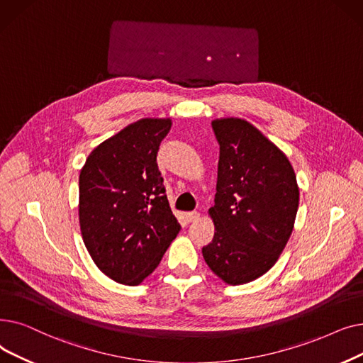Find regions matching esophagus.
<instances>
[{
	"instance_id": "obj_1",
	"label": "esophagus",
	"mask_w": 363,
	"mask_h": 363,
	"mask_svg": "<svg viewBox=\"0 0 363 363\" xmlns=\"http://www.w3.org/2000/svg\"><path fill=\"white\" fill-rule=\"evenodd\" d=\"M184 218H186V221H187V223H194V221H196V220L199 218V214H198L196 211L186 213V214H184Z\"/></svg>"
}]
</instances>
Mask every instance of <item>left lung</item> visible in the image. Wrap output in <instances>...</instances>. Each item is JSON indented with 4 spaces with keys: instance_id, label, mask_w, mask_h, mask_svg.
<instances>
[{
    "instance_id": "1",
    "label": "left lung",
    "mask_w": 363,
    "mask_h": 363,
    "mask_svg": "<svg viewBox=\"0 0 363 363\" xmlns=\"http://www.w3.org/2000/svg\"><path fill=\"white\" fill-rule=\"evenodd\" d=\"M220 145L214 238L205 263L228 285H244L273 267L294 229L300 189L286 155L242 118H217Z\"/></svg>"
}]
</instances>
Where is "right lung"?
I'll return each mask as SVG.
<instances>
[{
  "instance_id": "obj_1",
  "label": "right lung",
  "mask_w": 363,
  "mask_h": 363,
  "mask_svg": "<svg viewBox=\"0 0 363 363\" xmlns=\"http://www.w3.org/2000/svg\"><path fill=\"white\" fill-rule=\"evenodd\" d=\"M171 118H142L91 150L79 172L81 236L112 281L139 285L180 232L157 153Z\"/></svg>"
}]
</instances>
